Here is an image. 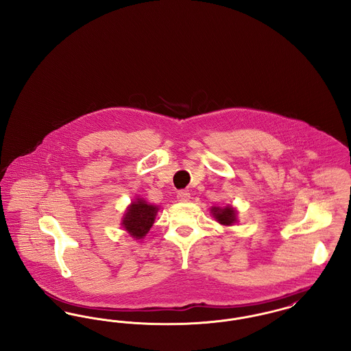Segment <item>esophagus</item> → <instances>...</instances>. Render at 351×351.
<instances>
[{"instance_id": "34e87169", "label": "esophagus", "mask_w": 351, "mask_h": 351, "mask_svg": "<svg viewBox=\"0 0 351 351\" xmlns=\"http://www.w3.org/2000/svg\"><path fill=\"white\" fill-rule=\"evenodd\" d=\"M191 199V193L186 191V189H182L178 192V200L179 202H188Z\"/></svg>"}]
</instances>
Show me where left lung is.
<instances>
[{
    "label": "left lung",
    "mask_w": 351,
    "mask_h": 351,
    "mask_svg": "<svg viewBox=\"0 0 351 351\" xmlns=\"http://www.w3.org/2000/svg\"><path fill=\"white\" fill-rule=\"evenodd\" d=\"M212 213L223 226H232L236 221V210L232 206H226L223 209L215 206L212 209Z\"/></svg>",
    "instance_id": "obj_1"
}]
</instances>
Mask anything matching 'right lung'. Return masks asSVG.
<instances>
[{"label": "right lung", "mask_w": 351, "mask_h": 351, "mask_svg": "<svg viewBox=\"0 0 351 351\" xmlns=\"http://www.w3.org/2000/svg\"><path fill=\"white\" fill-rule=\"evenodd\" d=\"M158 206L145 204V200L136 199L128 206L124 215L123 227L136 240L143 239L155 221Z\"/></svg>", "instance_id": "add662e5"}]
</instances>
